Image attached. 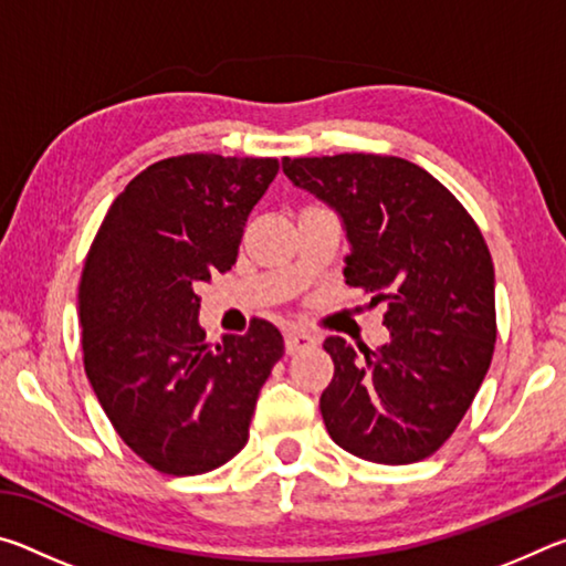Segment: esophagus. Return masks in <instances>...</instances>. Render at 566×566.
Instances as JSON below:
<instances>
[{"mask_svg": "<svg viewBox=\"0 0 566 566\" xmlns=\"http://www.w3.org/2000/svg\"><path fill=\"white\" fill-rule=\"evenodd\" d=\"M317 344V337H314L312 332H304V329H286L284 334V347H286V354H296L302 349H310Z\"/></svg>", "mask_w": 566, "mask_h": 566, "instance_id": "esophagus-1", "label": "esophagus"}]
</instances>
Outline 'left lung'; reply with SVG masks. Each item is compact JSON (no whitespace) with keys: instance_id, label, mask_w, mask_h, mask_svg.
<instances>
[{"instance_id":"1","label":"left lung","mask_w":566,"mask_h":566,"mask_svg":"<svg viewBox=\"0 0 566 566\" xmlns=\"http://www.w3.org/2000/svg\"><path fill=\"white\" fill-rule=\"evenodd\" d=\"M294 187L339 214L344 280L385 302L389 342L364 357L342 337L324 349L334 377L319 409L349 454L409 464L434 454L490 369L494 264L474 219L417 165L381 155L282 159Z\"/></svg>"}]
</instances>
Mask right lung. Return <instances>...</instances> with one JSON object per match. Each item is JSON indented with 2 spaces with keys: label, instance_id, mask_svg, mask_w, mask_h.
<instances>
[{
  "label": "right lung",
  "instance_id": "1",
  "mask_svg": "<svg viewBox=\"0 0 566 566\" xmlns=\"http://www.w3.org/2000/svg\"><path fill=\"white\" fill-rule=\"evenodd\" d=\"M276 159L181 155L114 199L80 282L84 371L134 454L165 474H205L247 444L256 397L284 354L274 324L209 347L197 286L232 270Z\"/></svg>",
  "mask_w": 566,
  "mask_h": 566
}]
</instances>
